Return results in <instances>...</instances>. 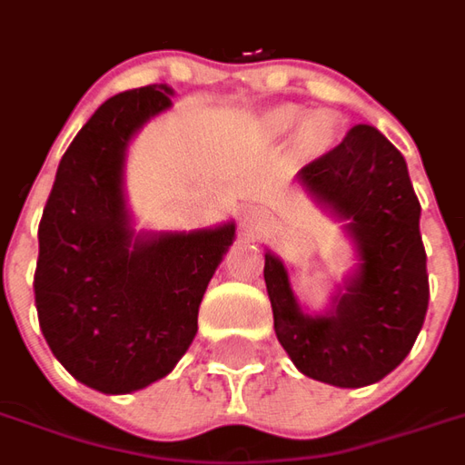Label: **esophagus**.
Listing matches in <instances>:
<instances>
[{"label": "esophagus", "mask_w": 465, "mask_h": 465, "mask_svg": "<svg viewBox=\"0 0 465 465\" xmlns=\"http://www.w3.org/2000/svg\"><path fill=\"white\" fill-rule=\"evenodd\" d=\"M266 226V216H263L259 209H253V206H249V209H243L242 212V229L246 233H259Z\"/></svg>", "instance_id": "esophagus-1"}]
</instances>
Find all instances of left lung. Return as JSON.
I'll return each mask as SVG.
<instances>
[{
	"instance_id": "obj_1",
	"label": "left lung",
	"mask_w": 465,
	"mask_h": 465,
	"mask_svg": "<svg viewBox=\"0 0 465 465\" xmlns=\"http://www.w3.org/2000/svg\"><path fill=\"white\" fill-rule=\"evenodd\" d=\"M296 179L313 202L343 222L356 266L336 286L331 306L309 313L283 262L266 249L263 282L273 331L303 376L361 389L389 376L409 356L426 319L420 203L406 159L369 124L349 129L339 146L306 163Z\"/></svg>"
}]
</instances>
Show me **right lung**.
<instances>
[{"mask_svg":"<svg viewBox=\"0 0 465 465\" xmlns=\"http://www.w3.org/2000/svg\"><path fill=\"white\" fill-rule=\"evenodd\" d=\"M173 89L106 99L59 162L39 222L35 302L56 361L102 393L163 379L199 331V306L236 236L226 222L196 232H134L124 196L126 149L172 106Z\"/></svg>","mask_w":465,"mask_h":465,"instance_id":"add662e5","label":"right lung"}]
</instances>
